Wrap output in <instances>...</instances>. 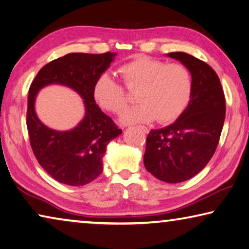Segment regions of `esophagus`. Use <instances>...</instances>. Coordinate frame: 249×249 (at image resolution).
<instances>
[{
    "instance_id": "esophagus-1",
    "label": "esophagus",
    "mask_w": 249,
    "mask_h": 249,
    "mask_svg": "<svg viewBox=\"0 0 249 249\" xmlns=\"http://www.w3.org/2000/svg\"><path fill=\"white\" fill-rule=\"evenodd\" d=\"M139 128H140L144 133H149V129L146 128V127H144V125H139Z\"/></svg>"
}]
</instances>
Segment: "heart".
Instances as JSON below:
<instances>
[{
	"label": "heart",
	"mask_w": 249,
	"mask_h": 249,
	"mask_svg": "<svg viewBox=\"0 0 249 249\" xmlns=\"http://www.w3.org/2000/svg\"><path fill=\"white\" fill-rule=\"evenodd\" d=\"M124 86L137 90L140 101L121 115L124 124L148 122L156 119L170 124L182 115L192 96L193 80L183 64H166L162 60L139 57L119 69ZM93 98L101 108L119 113L128 105L124 87L109 74H103L93 85Z\"/></svg>",
	"instance_id": "b5f03b06"
}]
</instances>
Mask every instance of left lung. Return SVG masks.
Segmentation results:
<instances>
[{
	"label": "left lung",
	"instance_id": "left-lung-1",
	"mask_svg": "<svg viewBox=\"0 0 249 249\" xmlns=\"http://www.w3.org/2000/svg\"><path fill=\"white\" fill-rule=\"evenodd\" d=\"M192 75L190 103L174 124L151 130L146 137L145 169L159 180L180 183L205 168L217 148L224 120L225 96L210 65L183 52L169 53Z\"/></svg>",
	"mask_w": 249,
	"mask_h": 249
}]
</instances>
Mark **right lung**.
I'll return each mask as SVG.
<instances>
[{"label": "right lung", "instance_id": "right-lung-1", "mask_svg": "<svg viewBox=\"0 0 249 249\" xmlns=\"http://www.w3.org/2000/svg\"><path fill=\"white\" fill-rule=\"evenodd\" d=\"M115 56L110 52L71 53L40 68L31 84L26 124L32 150L42 168L64 184L81 186L99 177L108 143L122 132L111 118L101 111L93 98V85ZM53 83L74 89L84 99V119L68 132L48 128L36 116V95L43 87Z\"/></svg>", "mask_w": 249, "mask_h": 249}]
</instances>
